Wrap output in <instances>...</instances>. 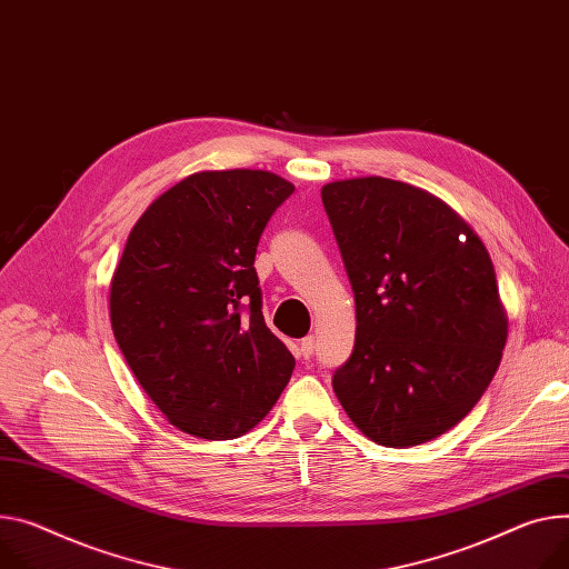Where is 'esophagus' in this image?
<instances>
[{"label":"esophagus","instance_id":"obj_1","mask_svg":"<svg viewBox=\"0 0 569 569\" xmlns=\"http://www.w3.org/2000/svg\"><path fill=\"white\" fill-rule=\"evenodd\" d=\"M315 348H317V339H315V335H308V337H302V339H300V353H302V358H305V360H310V358L315 356Z\"/></svg>","mask_w":569,"mask_h":569}]
</instances>
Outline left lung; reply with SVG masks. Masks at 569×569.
I'll use <instances>...</instances> for the list:
<instances>
[{"instance_id": "left-lung-1", "label": "left lung", "mask_w": 569, "mask_h": 569, "mask_svg": "<svg viewBox=\"0 0 569 569\" xmlns=\"http://www.w3.org/2000/svg\"><path fill=\"white\" fill-rule=\"evenodd\" d=\"M321 200L358 321L335 395L373 442L423 445L465 419L499 369L508 321L492 259L458 213L410 184L343 180Z\"/></svg>"}]
</instances>
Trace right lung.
<instances>
[{"label":"right lung","instance_id":"obj_1","mask_svg":"<svg viewBox=\"0 0 569 569\" xmlns=\"http://www.w3.org/2000/svg\"><path fill=\"white\" fill-rule=\"evenodd\" d=\"M293 187L267 170H204L159 196L111 280L120 351L172 426L234 440L273 408L296 367L267 328L254 254Z\"/></svg>","mask_w":569,"mask_h":569}]
</instances>
